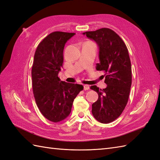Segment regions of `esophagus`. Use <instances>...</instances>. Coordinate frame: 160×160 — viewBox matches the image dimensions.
Returning a JSON list of instances; mask_svg holds the SVG:
<instances>
[{
  "mask_svg": "<svg viewBox=\"0 0 160 160\" xmlns=\"http://www.w3.org/2000/svg\"><path fill=\"white\" fill-rule=\"evenodd\" d=\"M90 89V87L89 85H87V84H84V90H89Z\"/></svg>",
  "mask_w": 160,
  "mask_h": 160,
  "instance_id": "34e87169",
  "label": "esophagus"
}]
</instances>
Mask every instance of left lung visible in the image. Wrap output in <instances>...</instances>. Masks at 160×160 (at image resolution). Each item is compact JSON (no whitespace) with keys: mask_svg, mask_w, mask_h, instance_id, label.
I'll list each match as a JSON object with an SVG mask.
<instances>
[{"mask_svg":"<svg viewBox=\"0 0 160 160\" xmlns=\"http://www.w3.org/2000/svg\"><path fill=\"white\" fill-rule=\"evenodd\" d=\"M99 46L100 63L98 71L104 72L107 88L96 85L91 89L98 94L92 104V114L96 120L108 124L120 116L127 106L132 83V71L128 51L124 42L113 30L101 28L83 33Z\"/></svg>","mask_w":160,"mask_h":160,"instance_id":"obj_1","label":"left lung"}]
</instances>
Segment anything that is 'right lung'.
Returning a JSON list of instances; mask_svg holds the SVG:
<instances>
[{
  "label": "right lung",
  "mask_w": 160,
  "mask_h": 160,
  "mask_svg": "<svg viewBox=\"0 0 160 160\" xmlns=\"http://www.w3.org/2000/svg\"><path fill=\"white\" fill-rule=\"evenodd\" d=\"M75 33L54 32L37 47L32 69V89L40 113L47 120L59 122L71 113L75 98L83 90L81 84L60 81L64 45Z\"/></svg>",
  "instance_id": "1"
}]
</instances>
